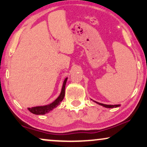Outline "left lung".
<instances>
[{
    "mask_svg": "<svg viewBox=\"0 0 147 147\" xmlns=\"http://www.w3.org/2000/svg\"><path fill=\"white\" fill-rule=\"evenodd\" d=\"M93 101H94V100H93ZM94 102H95L96 103L98 104H99V105H100V106H104V107L108 108H116V107H118V106H120V104H118V105H107V104H102V103H99V102H96V101H94Z\"/></svg>",
    "mask_w": 147,
    "mask_h": 147,
    "instance_id": "8db88e82",
    "label": "left lung"
}]
</instances>
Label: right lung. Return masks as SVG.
Segmentation results:
<instances>
[{
    "mask_svg": "<svg viewBox=\"0 0 147 147\" xmlns=\"http://www.w3.org/2000/svg\"><path fill=\"white\" fill-rule=\"evenodd\" d=\"M67 78H65L63 83V86H62L61 93L60 95L58 96V98L52 102V103L48 104V105L45 106H36V107L33 108H28V110H29L31 113L34 114H37V115H41V114H45L51 111L53 108L57 107L59 105L62 100H63L64 96H65V84L66 82H67Z\"/></svg>",
    "mask_w": 147,
    "mask_h": 147,
    "instance_id": "1",
    "label": "right lung"
}]
</instances>
